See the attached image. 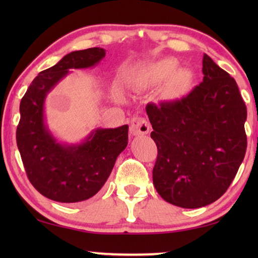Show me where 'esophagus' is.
<instances>
[{
  "mask_svg": "<svg viewBox=\"0 0 258 258\" xmlns=\"http://www.w3.org/2000/svg\"><path fill=\"white\" fill-rule=\"evenodd\" d=\"M150 130V125L148 120L143 117H133L131 119L130 125V132L132 135H143L148 134Z\"/></svg>",
  "mask_w": 258,
  "mask_h": 258,
  "instance_id": "34e87169",
  "label": "esophagus"
}]
</instances>
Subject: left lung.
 Wrapping results in <instances>:
<instances>
[{
    "label": "left lung",
    "mask_w": 258,
    "mask_h": 258,
    "mask_svg": "<svg viewBox=\"0 0 258 258\" xmlns=\"http://www.w3.org/2000/svg\"><path fill=\"white\" fill-rule=\"evenodd\" d=\"M203 74L185 97L146 107L158 149L154 185L161 198L182 208H200L222 197L247 149V108L234 78L207 54Z\"/></svg>",
    "instance_id": "8db88e82"
}]
</instances>
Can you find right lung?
Returning a JSON list of instances; mask_svg holds the SVG:
<instances>
[{"instance_id": "1", "label": "right lung", "mask_w": 258, "mask_h": 258, "mask_svg": "<svg viewBox=\"0 0 258 258\" xmlns=\"http://www.w3.org/2000/svg\"><path fill=\"white\" fill-rule=\"evenodd\" d=\"M101 47L74 51L34 78L20 102L17 146L29 182L41 195L59 203H80L106 183L128 141V126L92 131L80 145L56 142L44 121L46 94L69 69L93 67L104 58Z\"/></svg>"}]
</instances>
